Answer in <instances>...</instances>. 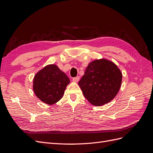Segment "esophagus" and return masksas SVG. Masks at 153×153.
Returning a JSON list of instances; mask_svg holds the SVG:
<instances>
[{
    "label": "esophagus",
    "instance_id": "34e87169",
    "mask_svg": "<svg viewBox=\"0 0 153 153\" xmlns=\"http://www.w3.org/2000/svg\"><path fill=\"white\" fill-rule=\"evenodd\" d=\"M73 80L74 82H78V81L80 80V76H76V77H74V78H73Z\"/></svg>",
    "mask_w": 153,
    "mask_h": 153
}]
</instances>
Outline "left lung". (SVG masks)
<instances>
[{
  "instance_id": "8db88e82",
  "label": "left lung",
  "mask_w": 153,
  "mask_h": 153,
  "mask_svg": "<svg viewBox=\"0 0 153 153\" xmlns=\"http://www.w3.org/2000/svg\"><path fill=\"white\" fill-rule=\"evenodd\" d=\"M122 78L121 70L113 62L96 59L88 64L78 85L90 103L101 106L109 103L117 94Z\"/></svg>"
}]
</instances>
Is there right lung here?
<instances>
[{"label":"right lung","mask_w":153,"mask_h":153,"mask_svg":"<svg viewBox=\"0 0 153 153\" xmlns=\"http://www.w3.org/2000/svg\"><path fill=\"white\" fill-rule=\"evenodd\" d=\"M70 80L65 73L55 64H49L37 73L33 80L36 96L48 105L61 100Z\"/></svg>","instance_id":"1"}]
</instances>
